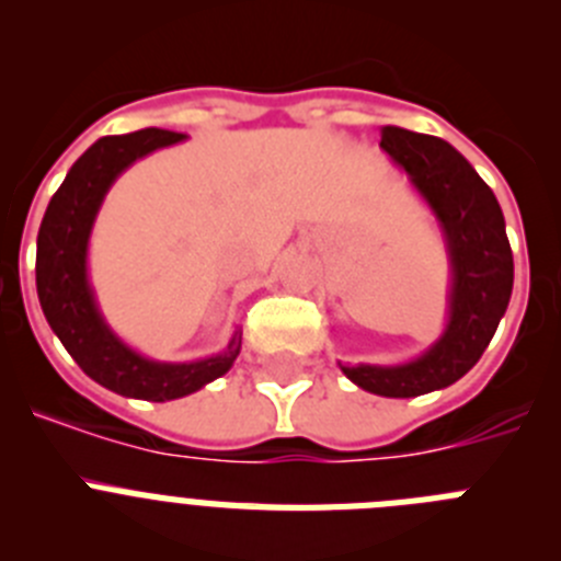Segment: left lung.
Instances as JSON below:
<instances>
[{
	"mask_svg": "<svg viewBox=\"0 0 561 561\" xmlns=\"http://www.w3.org/2000/svg\"><path fill=\"white\" fill-rule=\"evenodd\" d=\"M379 146L408 173L444 232L453 266L449 323L419 359L340 368L368 393L413 399L449 388L478 365L512 300L514 257L492 187L447 140L385 126Z\"/></svg>",
	"mask_w": 561,
	"mask_h": 561,
	"instance_id": "8db88e82",
	"label": "left lung"
}]
</instances>
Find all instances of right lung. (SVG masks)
<instances>
[{
  "mask_svg": "<svg viewBox=\"0 0 561 561\" xmlns=\"http://www.w3.org/2000/svg\"><path fill=\"white\" fill-rule=\"evenodd\" d=\"M180 140H185V134L165 128L101 137L69 168L38 227L36 289L49 329L89 379L128 399L171 401L196 393L207 381L225 376L241 351V329H236L227 348L207 359H148L114 336L89 286V232L112 182L140 157Z\"/></svg>",
  "mask_w": 561,
  "mask_h": 561,
  "instance_id": "add662e5",
  "label": "right lung"
}]
</instances>
